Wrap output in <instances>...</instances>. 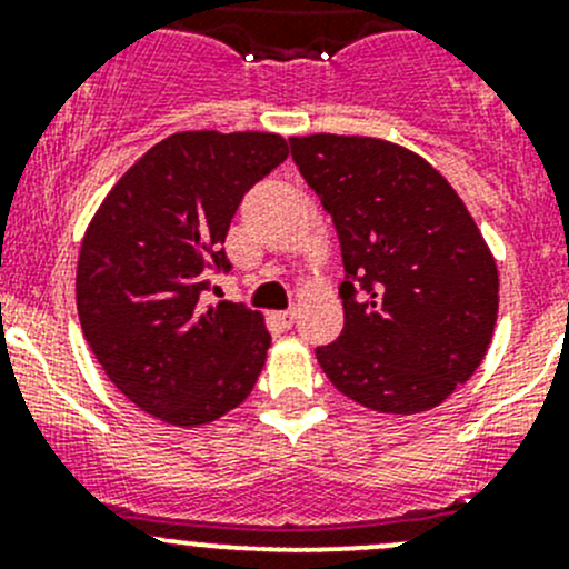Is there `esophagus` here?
Listing matches in <instances>:
<instances>
[{
    "mask_svg": "<svg viewBox=\"0 0 569 569\" xmlns=\"http://www.w3.org/2000/svg\"><path fill=\"white\" fill-rule=\"evenodd\" d=\"M272 319L278 321L280 327H291L295 325V311H278V313H272Z\"/></svg>",
    "mask_w": 569,
    "mask_h": 569,
    "instance_id": "obj_1",
    "label": "esophagus"
}]
</instances>
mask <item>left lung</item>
Masks as SVG:
<instances>
[{
    "mask_svg": "<svg viewBox=\"0 0 569 569\" xmlns=\"http://www.w3.org/2000/svg\"><path fill=\"white\" fill-rule=\"evenodd\" d=\"M332 217L343 330L317 360L343 396L412 416L479 369L498 319V269L473 217L427 159L377 137H291Z\"/></svg>",
    "mask_w": 569,
    "mask_h": 569,
    "instance_id": "1",
    "label": "left lung"
}]
</instances>
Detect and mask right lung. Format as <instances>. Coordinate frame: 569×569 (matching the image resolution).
<instances>
[{"label": "right lung", "instance_id": "right-lung-1", "mask_svg": "<svg viewBox=\"0 0 569 569\" xmlns=\"http://www.w3.org/2000/svg\"><path fill=\"white\" fill-rule=\"evenodd\" d=\"M289 157L267 131H178L109 189L77 267L82 332L112 386L173 427L217 421L248 399L269 332L242 302L203 306L228 272V228L244 192Z\"/></svg>", "mask_w": 569, "mask_h": 569}]
</instances>
